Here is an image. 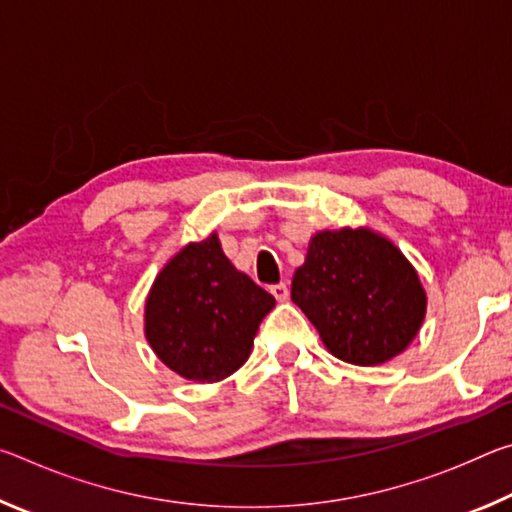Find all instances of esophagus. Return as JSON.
<instances>
[{
    "label": "esophagus",
    "mask_w": 512,
    "mask_h": 512,
    "mask_svg": "<svg viewBox=\"0 0 512 512\" xmlns=\"http://www.w3.org/2000/svg\"><path fill=\"white\" fill-rule=\"evenodd\" d=\"M271 293H273L277 302H284V300L289 298V287H287V284H284V282H280V284H273V287H271Z\"/></svg>",
    "instance_id": "1"
}]
</instances>
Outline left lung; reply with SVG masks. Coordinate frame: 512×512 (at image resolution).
I'll return each instance as SVG.
<instances>
[{
    "label": "left lung",
    "instance_id": "8db88e82",
    "mask_svg": "<svg viewBox=\"0 0 512 512\" xmlns=\"http://www.w3.org/2000/svg\"><path fill=\"white\" fill-rule=\"evenodd\" d=\"M291 300L336 359L379 366L409 348L427 314L418 271L370 228L320 230L291 280Z\"/></svg>",
    "mask_w": 512,
    "mask_h": 512
}]
</instances>
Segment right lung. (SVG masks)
<instances>
[{
  "label": "right lung",
  "mask_w": 512,
  "mask_h": 512,
  "mask_svg": "<svg viewBox=\"0 0 512 512\" xmlns=\"http://www.w3.org/2000/svg\"><path fill=\"white\" fill-rule=\"evenodd\" d=\"M271 293L225 257L216 232L180 248L151 284L144 334L164 366L212 384L244 366Z\"/></svg>",
  "instance_id": "add662e5"
}]
</instances>
